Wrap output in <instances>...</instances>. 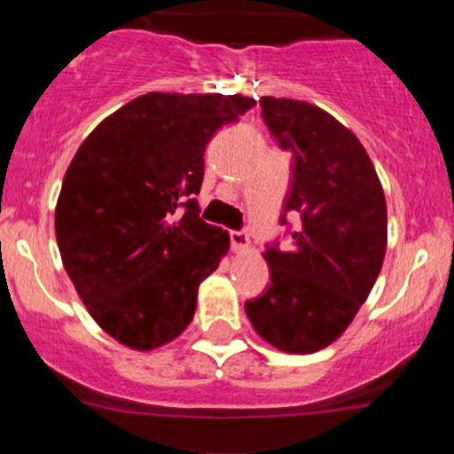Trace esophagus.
I'll return each instance as SVG.
<instances>
[{"label": "esophagus", "instance_id": "esophagus-1", "mask_svg": "<svg viewBox=\"0 0 454 454\" xmlns=\"http://www.w3.org/2000/svg\"><path fill=\"white\" fill-rule=\"evenodd\" d=\"M232 253H246L250 248V237L244 231H231Z\"/></svg>", "mask_w": 454, "mask_h": 454}]
</instances>
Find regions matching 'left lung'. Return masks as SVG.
Instances as JSON below:
<instances>
[{
    "mask_svg": "<svg viewBox=\"0 0 454 454\" xmlns=\"http://www.w3.org/2000/svg\"><path fill=\"white\" fill-rule=\"evenodd\" d=\"M263 122L294 153L283 206L299 215L294 246H268L272 283L246 303L254 332L287 354L332 345L358 314L387 253V200L360 140L312 103L263 96Z\"/></svg>",
    "mask_w": 454,
    "mask_h": 454,
    "instance_id": "8db88e82",
    "label": "left lung"
}]
</instances>
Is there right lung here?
<instances>
[{"label":"right lung","mask_w":454,"mask_h":454,"mask_svg":"<svg viewBox=\"0 0 454 454\" xmlns=\"http://www.w3.org/2000/svg\"><path fill=\"white\" fill-rule=\"evenodd\" d=\"M250 107L239 94L149 91L105 118L67 167L54 213L63 268L125 347H162L193 320L200 283L231 248L198 215L204 151Z\"/></svg>","instance_id":"add662e5"}]
</instances>
